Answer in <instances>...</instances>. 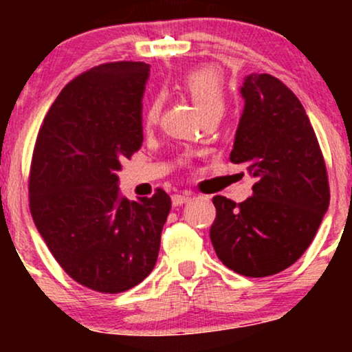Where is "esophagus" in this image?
Returning a JSON list of instances; mask_svg holds the SVG:
<instances>
[{"mask_svg": "<svg viewBox=\"0 0 352 352\" xmlns=\"http://www.w3.org/2000/svg\"><path fill=\"white\" fill-rule=\"evenodd\" d=\"M188 200H190V195H187V193H185V195H180V193H177V195L172 197V204L175 205V207L187 204Z\"/></svg>", "mask_w": 352, "mask_h": 352, "instance_id": "34e87169", "label": "esophagus"}]
</instances>
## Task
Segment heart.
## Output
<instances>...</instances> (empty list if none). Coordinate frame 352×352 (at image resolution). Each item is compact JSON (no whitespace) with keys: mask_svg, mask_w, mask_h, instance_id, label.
<instances>
[{"mask_svg":"<svg viewBox=\"0 0 352 352\" xmlns=\"http://www.w3.org/2000/svg\"><path fill=\"white\" fill-rule=\"evenodd\" d=\"M182 87L193 100L201 116L221 114L225 107V87L221 76L215 69L200 67L187 72L182 79ZM159 116V100H153L145 114V125L155 124Z\"/></svg>","mask_w":352,"mask_h":352,"instance_id":"b5f03b06","label":"heart"}]
</instances>
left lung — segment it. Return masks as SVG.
Here are the masks:
<instances>
[{"mask_svg": "<svg viewBox=\"0 0 352 352\" xmlns=\"http://www.w3.org/2000/svg\"><path fill=\"white\" fill-rule=\"evenodd\" d=\"M230 160L254 179L241 204L213 197L210 240L227 268L272 276L306 252L329 207V185L316 134L300 99L280 79L250 74Z\"/></svg>", "mask_w": 352, "mask_h": 352, "instance_id": "8db88e82", "label": "left lung"}]
</instances>
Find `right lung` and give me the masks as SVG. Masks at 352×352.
<instances>
[{
  "label": "right lung",
  "mask_w": 352,
  "mask_h": 352,
  "mask_svg": "<svg viewBox=\"0 0 352 352\" xmlns=\"http://www.w3.org/2000/svg\"><path fill=\"white\" fill-rule=\"evenodd\" d=\"M151 66L107 63L60 91L36 139L30 208L52 256L74 281L122 293L151 274L170 197L127 200L120 160L142 147V98Z\"/></svg>",
  "instance_id": "obj_1"
}]
</instances>
